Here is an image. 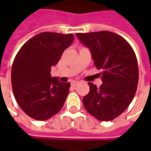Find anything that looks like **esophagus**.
<instances>
[{
  "instance_id": "34e87169",
  "label": "esophagus",
  "mask_w": 151,
  "mask_h": 151,
  "mask_svg": "<svg viewBox=\"0 0 151 151\" xmlns=\"http://www.w3.org/2000/svg\"><path fill=\"white\" fill-rule=\"evenodd\" d=\"M79 83H80L79 81H72V82H71V86H77V85H78Z\"/></svg>"
}]
</instances>
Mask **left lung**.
I'll return each mask as SVG.
<instances>
[{"instance_id": "8db88e82", "label": "left lung", "mask_w": 151, "mask_h": 151, "mask_svg": "<svg viewBox=\"0 0 151 151\" xmlns=\"http://www.w3.org/2000/svg\"><path fill=\"white\" fill-rule=\"evenodd\" d=\"M91 50L95 66L101 72L100 87L91 82L82 99L86 110L100 121L117 118L129 107L139 81L136 55L124 38L109 31L76 33Z\"/></svg>"}]
</instances>
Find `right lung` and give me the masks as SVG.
<instances>
[{
	"mask_svg": "<svg viewBox=\"0 0 151 151\" xmlns=\"http://www.w3.org/2000/svg\"><path fill=\"white\" fill-rule=\"evenodd\" d=\"M72 33L44 32L30 38L15 57L12 86L22 110L30 118L44 121L63 107L70 84L51 76L63 52L73 43Z\"/></svg>",
	"mask_w": 151,
	"mask_h": 151,
	"instance_id": "right-lung-1",
	"label": "right lung"
}]
</instances>
